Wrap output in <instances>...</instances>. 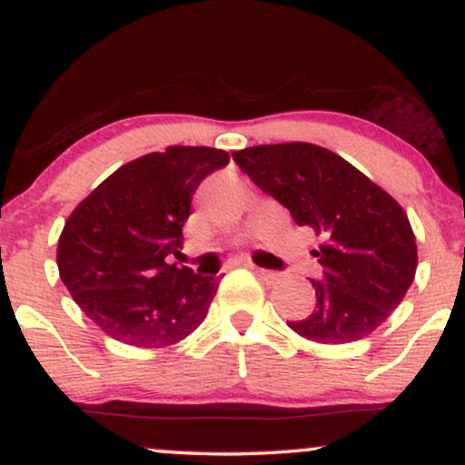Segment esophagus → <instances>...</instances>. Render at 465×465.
<instances>
[{"instance_id": "34e87169", "label": "esophagus", "mask_w": 465, "mask_h": 465, "mask_svg": "<svg viewBox=\"0 0 465 465\" xmlns=\"http://www.w3.org/2000/svg\"><path fill=\"white\" fill-rule=\"evenodd\" d=\"M251 271H255V273H258L260 277H262V280H266V282H273V280H277V273H273V271H266V269H260V266H255V264H247Z\"/></svg>"}]
</instances>
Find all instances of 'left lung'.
Listing matches in <instances>:
<instances>
[{"label": "left lung", "mask_w": 465, "mask_h": 465, "mask_svg": "<svg viewBox=\"0 0 465 465\" xmlns=\"http://www.w3.org/2000/svg\"><path fill=\"white\" fill-rule=\"evenodd\" d=\"M260 190L322 236L312 251L323 266L311 280L317 306L288 322L303 339L341 345L365 339L404 300L418 269L407 212L343 157L308 142L264 143L233 153Z\"/></svg>", "instance_id": "left-lung-1"}]
</instances>
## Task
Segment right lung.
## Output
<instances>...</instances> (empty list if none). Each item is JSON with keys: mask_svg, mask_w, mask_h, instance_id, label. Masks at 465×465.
Instances as JSON below:
<instances>
[{"mask_svg": "<svg viewBox=\"0 0 465 465\" xmlns=\"http://www.w3.org/2000/svg\"><path fill=\"white\" fill-rule=\"evenodd\" d=\"M229 163L207 146H168L117 168L69 214L56 264L80 311L111 339L168 348L194 332L221 277L168 264L201 181Z\"/></svg>", "mask_w": 465, "mask_h": 465, "instance_id": "add662e5", "label": "right lung"}]
</instances>
